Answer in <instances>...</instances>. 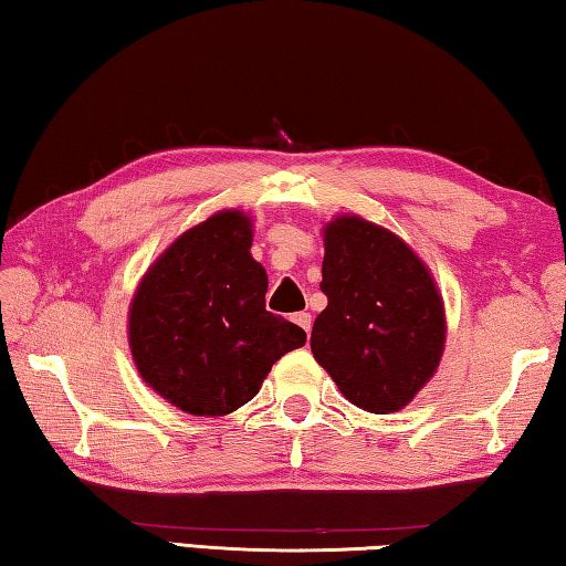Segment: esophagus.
<instances>
[{
	"label": "esophagus",
	"instance_id": "1",
	"mask_svg": "<svg viewBox=\"0 0 566 566\" xmlns=\"http://www.w3.org/2000/svg\"><path fill=\"white\" fill-rule=\"evenodd\" d=\"M296 324H300V327L310 334L312 332V314L310 312H296L294 317H292Z\"/></svg>",
	"mask_w": 566,
	"mask_h": 566
}]
</instances>
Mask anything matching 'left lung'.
I'll use <instances>...</instances> for the list:
<instances>
[{
  "label": "left lung",
  "mask_w": 566,
  "mask_h": 566,
  "mask_svg": "<svg viewBox=\"0 0 566 566\" xmlns=\"http://www.w3.org/2000/svg\"><path fill=\"white\" fill-rule=\"evenodd\" d=\"M324 310L312 354L352 405L375 415L407 407L439 367L444 304L424 262L361 217L324 227Z\"/></svg>",
  "instance_id": "1"
}]
</instances>
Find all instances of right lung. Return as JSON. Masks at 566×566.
Returning a JSON list of instances; mask_svg holds the SVG:
<instances>
[{
	"mask_svg": "<svg viewBox=\"0 0 566 566\" xmlns=\"http://www.w3.org/2000/svg\"><path fill=\"white\" fill-rule=\"evenodd\" d=\"M249 247L252 219L224 209L177 237L132 300L134 364L187 415L224 417L247 405L272 364L306 342L302 327L266 312V272Z\"/></svg>",
	"mask_w": 566,
	"mask_h": 566,
	"instance_id": "obj_1",
	"label": "right lung"
}]
</instances>
